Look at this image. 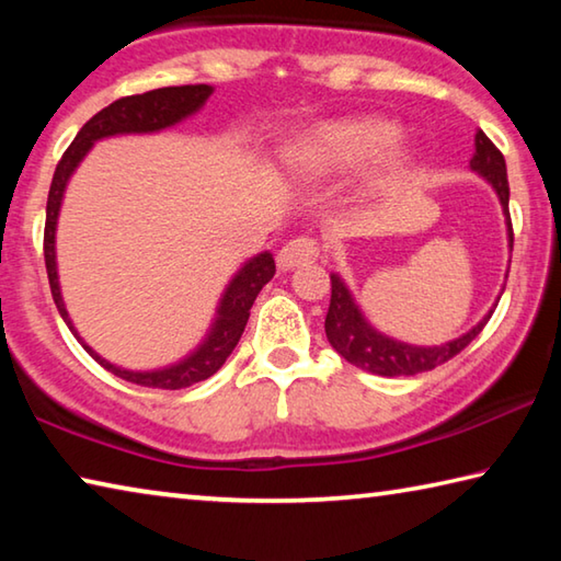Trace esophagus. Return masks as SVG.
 Wrapping results in <instances>:
<instances>
[{
    "instance_id": "1",
    "label": "esophagus",
    "mask_w": 561,
    "mask_h": 561,
    "mask_svg": "<svg viewBox=\"0 0 561 561\" xmlns=\"http://www.w3.org/2000/svg\"><path fill=\"white\" fill-rule=\"evenodd\" d=\"M317 257H319V242L314 237H294V240H289L279 250L277 264L282 270H294V267H304V264H311Z\"/></svg>"
}]
</instances>
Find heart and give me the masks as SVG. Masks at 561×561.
<instances>
[{
  "label": "heart",
  "mask_w": 561,
  "mask_h": 561,
  "mask_svg": "<svg viewBox=\"0 0 561 561\" xmlns=\"http://www.w3.org/2000/svg\"><path fill=\"white\" fill-rule=\"evenodd\" d=\"M396 138L398 128L381 118L331 121L284 148V165L294 175L321 178L376 158L368 185L381 187L401 178L411 160Z\"/></svg>",
  "instance_id": "obj_1"
}]
</instances>
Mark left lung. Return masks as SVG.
<instances>
[{
  "mask_svg": "<svg viewBox=\"0 0 561 561\" xmlns=\"http://www.w3.org/2000/svg\"><path fill=\"white\" fill-rule=\"evenodd\" d=\"M470 168L495 187L502 203V213L507 217V234L512 247L515 234H512L510 220V183L505 158H502L497 146L492 144L482 130L474 133V156L470 160ZM490 317L492 311L478 327H472L468 334L450 341V344L411 346L403 344V341H393L378 334L374 327H368V321L360 317L358 307L354 299H351L346 284L339 279V274H331V301L324 329L329 344L336 348V354L344 356L348 364H354L356 368H364V371H371L376 376H415L431 371V368L445 364V360H450L453 356H458L460 351L485 329Z\"/></svg>",
  "mask_w": 561,
  "mask_h": 561,
  "instance_id": "8db88e82",
  "label": "left lung"
}]
</instances>
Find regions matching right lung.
Returning <instances> with one entry per match:
<instances>
[{
  "mask_svg": "<svg viewBox=\"0 0 561 561\" xmlns=\"http://www.w3.org/2000/svg\"><path fill=\"white\" fill-rule=\"evenodd\" d=\"M213 87L207 83H197V87H168L156 89L146 93H136V96H123L113 101L111 106L99 111L91 121L83 123V128L76 133L73 144L64 150L59 165L54 170V180L49 187V201H46V225H44V262L46 274H49V287L56 309H59L66 327L71 329V334L81 341L76 334V329L69 319V311L64 307L59 277H56V252H54V234H56V217H59L61 197L66 183H69L76 165L81 163L83 156L89 153L91 146L101 138L118 136V133H153L163 130L168 126H175L178 121H183L190 113H195L203 103L210 99ZM277 267H274V257L270 252H262L257 257H252L244 267L234 274V279L227 287L225 297L217 309V319L213 324V331L203 341V346L190 354L187 358L170 368H160V371H128V368H118L108 364L106 358H101L96 351L87 346L81 341V346L89 351L91 358H96L99 364L111 371L113 376L130 381L136 386L148 388H165V391H178V388H187L193 383H201L205 378L220 371V366L232 354V348L240 341L242 331L250 319V309L257 294L262 291Z\"/></svg>",
  "mask_w": 561,
  "mask_h": 561,
  "instance_id": "1",
  "label": "right lung"
}]
</instances>
